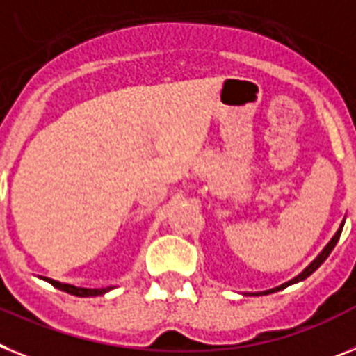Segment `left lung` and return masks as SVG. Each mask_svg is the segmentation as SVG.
Listing matches in <instances>:
<instances>
[{
  "label": "left lung",
  "mask_w": 356,
  "mask_h": 356,
  "mask_svg": "<svg viewBox=\"0 0 356 356\" xmlns=\"http://www.w3.org/2000/svg\"><path fill=\"white\" fill-rule=\"evenodd\" d=\"M342 228H344V222L340 224V228H339V232H337V234H335V237L331 238L330 243H327V246H325L324 250H322V252L318 253V257H316V259L312 262V264L307 266V268L302 271V273L297 275L295 279H291V280H288V282H284V284H282V286H277V288H273V289H268V291H261V293H253V295H270V293H275V291H280V289L288 288V286L295 284V282H300V280L307 279V277H309V275H312L313 271H315L316 268H318V266H321L322 262H324L325 259H327V257H330V253L333 252V248L337 246V243H339V238H340V234H342Z\"/></svg>",
  "instance_id": "8db88e82"
}]
</instances>
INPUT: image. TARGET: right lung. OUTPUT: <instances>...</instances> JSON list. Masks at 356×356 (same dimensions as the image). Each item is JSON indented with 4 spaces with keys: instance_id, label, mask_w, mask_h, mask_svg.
Here are the masks:
<instances>
[{
    "instance_id": "add662e5",
    "label": "right lung",
    "mask_w": 356,
    "mask_h": 356,
    "mask_svg": "<svg viewBox=\"0 0 356 356\" xmlns=\"http://www.w3.org/2000/svg\"><path fill=\"white\" fill-rule=\"evenodd\" d=\"M41 279H44L47 282H50L54 288L61 289V291H67V293H70V295H76V297H97V295H104L106 291H110V289H112V286H110V288H101V289L77 288V286H72V284H63V282L49 279V277H41Z\"/></svg>"
}]
</instances>
